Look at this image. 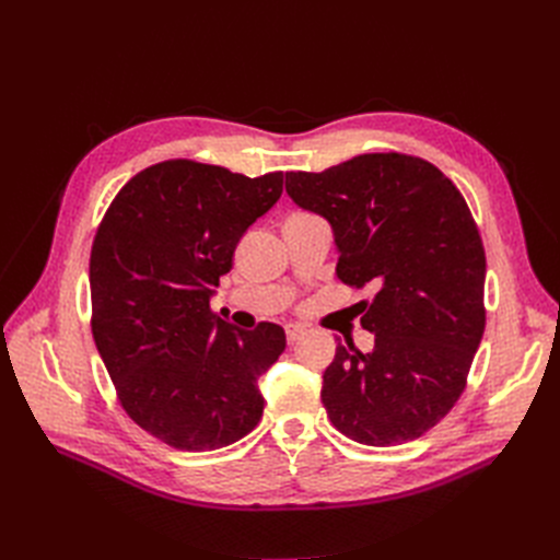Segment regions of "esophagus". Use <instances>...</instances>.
Segmentation results:
<instances>
[{"label": "esophagus", "mask_w": 560, "mask_h": 560, "mask_svg": "<svg viewBox=\"0 0 560 560\" xmlns=\"http://www.w3.org/2000/svg\"><path fill=\"white\" fill-rule=\"evenodd\" d=\"M308 331L303 329V327H296V325H290L287 327V341H290V346H294V343H299L303 336H306Z\"/></svg>", "instance_id": "1"}]
</instances>
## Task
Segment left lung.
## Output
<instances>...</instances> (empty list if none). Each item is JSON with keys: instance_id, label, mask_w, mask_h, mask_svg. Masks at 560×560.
Instances as JSON below:
<instances>
[{"instance_id": "1", "label": "left lung", "mask_w": 560, "mask_h": 560, "mask_svg": "<svg viewBox=\"0 0 560 560\" xmlns=\"http://www.w3.org/2000/svg\"><path fill=\"white\" fill-rule=\"evenodd\" d=\"M284 177L296 206L329 222L336 276L376 290L358 303L374 348L338 341L322 376L331 425L364 446L413 442L463 395L486 327V254L467 202L439 167L404 154Z\"/></svg>"}]
</instances>
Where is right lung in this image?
<instances>
[{"mask_svg": "<svg viewBox=\"0 0 560 560\" xmlns=\"http://www.w3.org/2000/svg\"><path fill=\"white\" fill-rule=\"evenodd\" d=\"M282 173L165 161L135 175L91 249L93 338L126 413L179 451H217L264 413L259 376L284 329H238L210 311L245 231L276 206Z\"/></svg>", "mask_w": 560, "mask_h": 560, "instance_id": "add662e5", "label": "right lung"}]
</instances>
